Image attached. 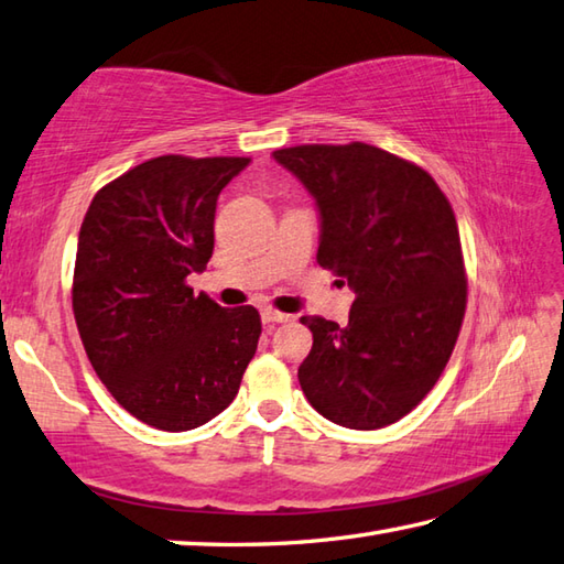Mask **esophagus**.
Instances as JSON below:
<instances>
[{"instance_id":"obj_1","label":"esophagus","mask_w":564,"mask_h":564,"mask_svg":"<svg viewBox=\"0 0 564 564\" xmlns=\"http://www.w3.org/2000/svg\"><path fill=\"white\" fill-rule=\"evenodd\" d=\"M261 319H263V323H267V325H279V323H289L291 315L273 311V307H267V311H261Z\"/></svg>"}]
</instances>
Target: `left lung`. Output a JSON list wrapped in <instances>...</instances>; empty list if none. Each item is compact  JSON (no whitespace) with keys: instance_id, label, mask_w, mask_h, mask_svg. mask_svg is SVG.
<instances>
[{"instance_id":"1","label":"left lung","mask_w":564,"mask_h":564,"mask_svg":"<svg viewBox=\"0 0 564 564\" xmlns=\"http://www.w3.org/2000/svg\"><path fill=\"white\" fill-rule=\"evenodd\" d=\"M313 195L317 263L355 293L349 323L303 317L305 399L341 427L401 421L443 373L465 317L457 219L430 175L369 143L273 151Z\"/></svg>"}]
</instances>
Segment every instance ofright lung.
<instances>
[{"instance_id":"obj_1","label":"right lung","mask_w":564,"mask_h":564,"mask_svg":"<svg viewBox=\"0 0 564 564\" xmlns=\"http://www.w3.org/2000/svg\"><path fill=\"white\" fill-rule=\"evenodd\" d=\"M249 159L159 156L99 191L77 237L73 313L109 393L141 423L183 433L235 401L259 345L257 307L185 283L215 249L223 187Z\"/></svg>"}]
</instances>
